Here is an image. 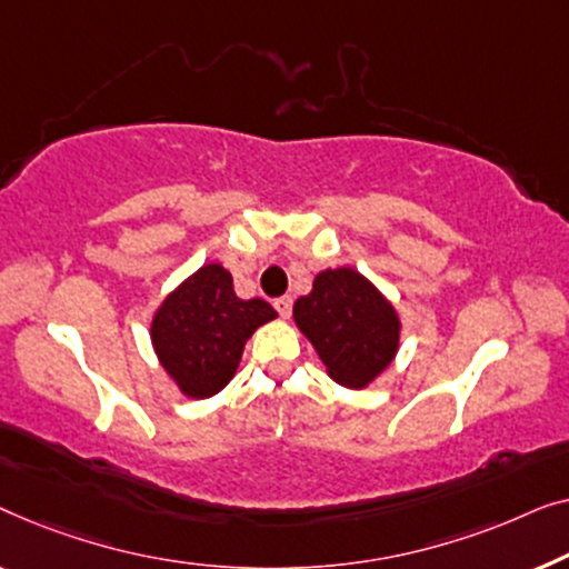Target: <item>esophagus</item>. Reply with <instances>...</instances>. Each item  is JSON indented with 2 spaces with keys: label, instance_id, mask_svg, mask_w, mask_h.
I'll return each mask as SVG.
<instances>
[{
  "label": "esophagus",
  "instance_id": "esophagus-1",
  "mask_svg": "<svg viewBox=\"0 0 569 569\" xmlns=\"http://www.w3.org/2000/svg\"><path fill=\"white\" fill-rule=\"evenodd\" d=\"M273 307H276V311H278V315H281L283 319H288V317H291V307H293V299H291V296H281V299H276V303H273Z\"/></svg>",
  "mask_w": 569,
  "mask_h": 569
}]
</instances>
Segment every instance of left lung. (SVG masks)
Instances as JSON below:
<instances>
[{"mask_svg":"<svg viewBox=\"0 0 569 569\" xmlns=\"http://www.w3.org/2000/svg\"><path fill=\"white\" fill-rule=\"evenodd\" d=\"M293 322L346 389L371 387L399 353V311L356 268L319 270L311 291L293 303Z\"/></svg>","mask_w":569,"mask_h":569,"instance_id":"obj_1","label":"left lung"}]
</instances>
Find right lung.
Listing matches in <instances>:
<instances>
[{
	"mask_svg": "<svg viewBox=\"0 0 569 569\" xmlns=\"http://www.w3.org/2000/svg\"><path fill=\"white\" fill-rule=\"evenodd\" d=\"M276 317L268 301L239 299L229 270L208 262L164 296L149 338L180 395L208 399L234 379L247 340Z\"/></svg>",
	"mask_w": 569,
	"mask_h": 569,
	"instance_id": "add662e5",
	"label": "right lung"
}]
</instances>
